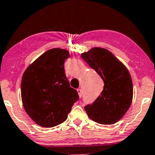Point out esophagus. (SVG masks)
Listing matches in <instances>:
<instances>
[{
	"label": "esophagus",
	"instance_id": "34e87169",
	"mask_svg": "<svg viewBox=\"0 0 155 155\" xmlns=\"http://www.w3.org/2000/svg\"><path fill=\"white\" fill-rule=\"evenodd\" d=\"M77 92L78 94H79V97H81V96H82V91H81V89H77Z\"/></svg>",
	"mask_w": 155,
	"mask_h": 155
}]
</instances>
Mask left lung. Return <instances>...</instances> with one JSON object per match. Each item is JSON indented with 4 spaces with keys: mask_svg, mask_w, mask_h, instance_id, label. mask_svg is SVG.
<instances>
[{
    "mask_svg": "<svg viewBox=\"0 0 155 155\" xmlns=\"http://www.w3.org/2000/svg\"><path fill=\"white\" fill-rule=\"evenodd\" d=\"M81 57L104 82L101 95L93 104L85 106V111L97 123H116L125 114L133 101V81L128 69L104 48H91L81 53Z\"/></svg>",
    "mask_w": 155,
    "mask_h": 155,
    "instance_id": "1",
    "label": "left lung"
}]
</instances>
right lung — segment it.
I'll use <instances>...</instances> for the list:
<instances>
[{
  "instance_id": "1",
  "label": "right lung",
  "mask_w": 155,
  "mask_h": 155,
  "mask_svg": "<svg viewBox=\"0 0 155 155\" xmlns=\"http://www.w3.org/2000/svg\"><path fill=\"white\" fill-rule=\"evenodd\" d=\"M69 51L54 48L42 54L25 71L21 81V97L26 113L35 123L52 127L67 119L79 99L71 87L64 70Z\"/></svg>"
}]
</instances>
